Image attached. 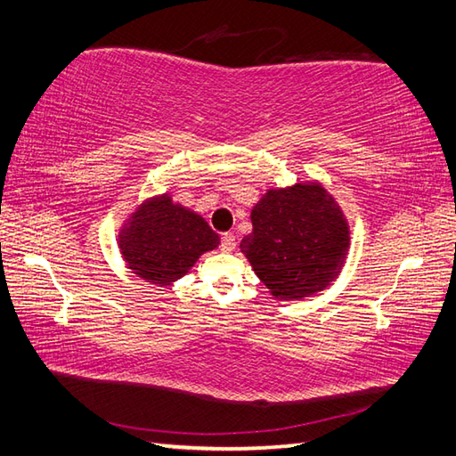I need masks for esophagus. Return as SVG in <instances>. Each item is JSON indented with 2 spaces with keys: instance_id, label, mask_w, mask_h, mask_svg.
<instances>
[{
  "instance_id": "1",
  "label": "esophagus",
  "mask_w": 456,
  "mask_h": 456,
  "mask_svg": "<svg viewBox=\"0 0 456 456\" xmlns=\"http://www.w3.org/2000/svg\"><path fill=\"white\" fill-rule=\"evenodd\" d=\"M236 246H238V241H236L234 234H224V236H222V240H220V249L222 251H234Z\"/></svg>"
}]
</instances>
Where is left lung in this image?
<instances>
[{"mask_svg":"<svg viewBox=\"0 0 456 456\" xmlns=\"http://www.w3.org/2000/svg\"><path fill=\"white\" fill-rule=\"evenodd\" d=\"M251 224L254 232L241 240V254L273 297H308L339 275L349 226L322 185L267 191L251 210Z\"/></svg>","mask_w":456,"mask_h":456,"instance_id":"obj_1","label":"left lung"}]
</instances>
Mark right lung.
Masks as SVG:
<instances>
[{"instance_id": "obj_1", "label": "right lung", "mask_w": 456, "mask_h": 456, "mask_svg": "<svg viewBox=\"0 0 456 456\" xmlns=\"http://www.w3.org/2000/svg\"><path fill=\"white\" fill-rule=\"evenodd\" d=\"M118 241L134 275L164 287L183 277L220 240L205 218L161 195L146 200L130 216Z\"/></svg>"}]
</instances>
